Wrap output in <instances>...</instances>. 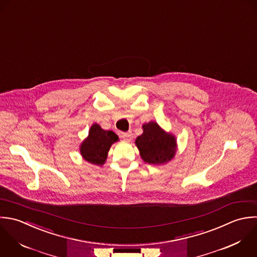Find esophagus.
I'll list each match as a JSON object with an SVG mask.
<instances>
[{
	"label": "esophagus",
	"instance_id": "obj_1",
	"mask_svg": "<svg viewBox=\"0 0 257 257\" xmlns=\"http://www.w3.org/2000/svg\"><path fill=\"white\" fill-rule=\"evenodd\" d=\"M121 137L127 141V142H130L132 140V133L131 132H125V133H122L121 134Z\"/></svg>",
	"mask_w": 257,
	"mask_h": 257
}]
</instances>
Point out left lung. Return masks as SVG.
Returning a JSON list of instances; mask_svg holds the SVG:
<instances>
[{"label":"left lung","instance_id":"8db88e82","mask_svg":"<svg viewBox=\"0 0 257 257\" xmlns=\"http://www.w3.org/2000/svg\"><path fill=\"white\" fill-rule=\"evenodd\" d=\"M143 133L135 140L142 160L153 165H163L171 161L177 151V139L162 129L155 121L142 125Z\"/></svg>","mask_w":257,"mask_h":257}]
</instances>
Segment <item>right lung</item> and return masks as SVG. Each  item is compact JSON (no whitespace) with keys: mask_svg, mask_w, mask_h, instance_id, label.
<instances>
[{"mask_svg":"<svg viewBox=\"0 0 257 257\" xmlns=\"http://www.w3.org/2000/svg\"><path fill=\"white\" fill-rule=\"evenodd\" d=\"M117 141L119 137L113 131L104 130L99 124L94 123L88 136L80 144V154L85 161L102 166L106 162L112 144Z\"/></svg>","mask_w":257,"mask_h":257,"instance_id":"1","label":"right lung"}]
</instances>
